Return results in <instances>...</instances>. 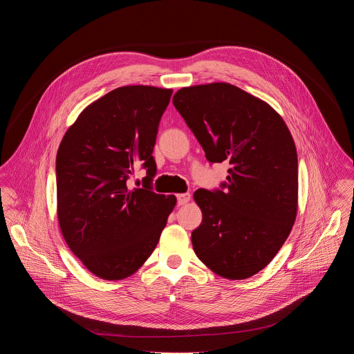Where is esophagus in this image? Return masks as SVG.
Listing matches in <instances>:
<instances>
[{
  "label": "esophagus",
  "mask_w": 354,
  "mask_h": 354,
  "mask_svg": "<svg viewBox=\"0 0 354 354\" xmlns=\"http://www.w3.org/2000/svg\"><path fill=\"white\" fill-rule=\"evenodd\" d=\"M176 198H178V205L183 206V205H186V203H189V201H190V194L189 193H179L176 196Z\"/></svg>",
  "instance_id": "34e87169"
}]
</instances>
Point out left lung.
<instances>
[{"instance_id": "obj_1", "label": "left lung", "mask_w": 354, "mask_h": 354, "mask_svg": "<svg viewBox=\"0 0 354 354\" xmlns=\"http://www.w3.org/2000/svg\"><path fill=\"white\" fill-rule=\"evenodd\" d=\"M172 102L210 162L228 161L224 190L194 192L203 214L194 254L216 274L252 277L286 242L297 217L298 161L283 118L228 82L180 88Z\"/></svg>"}]
</instances>
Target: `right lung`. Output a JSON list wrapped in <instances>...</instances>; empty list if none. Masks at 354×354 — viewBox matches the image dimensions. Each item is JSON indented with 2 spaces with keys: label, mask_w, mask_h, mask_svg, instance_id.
I'll use <instances>...</instances> for the list:
<instances>
[{
  "label": "right lung",
  "mask_w": 354,
  "mask_h": 354,
  "mask_svg": "<svg viewBox=\"0 0 354 354\" xmlns=\"http://www.w3.org/2000/svg\"><path fill=\"white\" fill-rule=\"evenodd\" d=\"M172 89L116 88L88 105L66 131L56 157L57 218L73 254L96 277L122 280L153 254L176 197L149 182L158 124ZM147 168L142 189H129L136 165Z\"/></svg>",
  "instance_id": "add662e5"
}]
</instances>
